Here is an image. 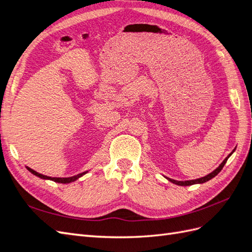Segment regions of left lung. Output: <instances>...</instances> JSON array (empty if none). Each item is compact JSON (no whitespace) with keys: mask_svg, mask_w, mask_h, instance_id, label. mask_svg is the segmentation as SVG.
Masks as SVG:
<instances>
[{"mask_svg":"<svg viewBox=\"0 0 252 252\" xmlns=\"http://www.w3.org/2000/svg\"><path fill=\"white\" fill-rule=\"evenodd\" d=\"M234 150H235V148L232 150L231 154L228 155V157L224 159V161H223L222 163H220V165L218 167V168H217L216 170H213L211 173H209V174H207V175H205V177H203V178L196 179V180H190V181H175V180H172V179H169V178H166V179L168 180V181H170L171 183H173V184L179 185V186H190V185H193V184H202V183H205V182H207V181L211 180L212 178H215L216 175H217L220 170L223 169V167H224V165L226 164L227 159L229 158V157L233 154Z\"/></svg>","mask_w":252,"mask_h":252,"instance_id":"1","label":"left lung"}]
</instances>
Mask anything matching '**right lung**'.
<instances>
[{
    "instance_id": "1",
    "label": "right lung",
    "mask_w": 252,
    "mask_h": 252,
    "mask_svg": "<svg viewBox=\"0 0 252 252\" xmlns=\"http://www.w3.org/2000/svg\"><path fill=\"white\" fill-rule=\"evenodd\" d=\"M26 168H27L30 172H32V174L36 175V177H39V178H41V179H43V180H50V181L57 182V183H62V184H68V183H71V182L77 181L79 178L82 177V175H84V174H85V173L87 172V171L82 172V173H79V174H77V175H73V177H70V178H51V177H47V175H44V174H42V173L36 172V171H34L33 169L29 168V167H26Z\"/></svg>"
}]
</instances>
